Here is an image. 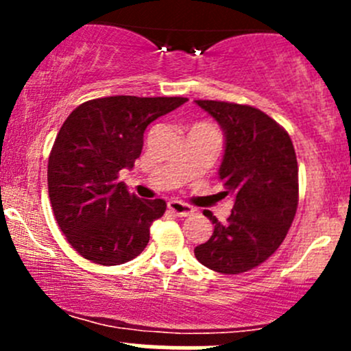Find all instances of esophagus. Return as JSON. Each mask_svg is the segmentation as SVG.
Returning a JSON list of instances; mask_svg holds the SVG:
<instances>
[{
  "label": "esophagus",
  "instance_id": "obj_1",
  "mask_svg": "<svg viewBox=\"0 0 351 351\" xmlns=\"http://www.w3.org/2000/svg\"><path fill=\"white\" fill-rule=\"evenodd\" d=\"M168 210L171 212V214L178 215V217H189V215L193 214V208L190 207V205L183 204V202H178V200L168 202Z\"/></svg>",
  "mask_w": 351,
  "mask_h": 351
}]
</instances>
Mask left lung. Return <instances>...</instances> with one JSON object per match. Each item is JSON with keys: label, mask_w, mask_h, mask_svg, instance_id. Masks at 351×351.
<instances>
[{"label": "left lung", "mask_w": 351, "mask_h": 351, "mask_svg": "<svg viewBox=\"0 0 351 351\" xmlns=\"http://www.w3.org/2000/svg\"><path fill=\"white\" fill-rule=\"evenodd\" d=\"M224 132L219 180L234 207L226 224L212 212L208 241L195 247L204 267L226 275L251 270L284 243L299 204V168L284 127L261 110L229 101L195 100Z\"/></svg>", "instance_id": "8db88e82"}]
</instances>
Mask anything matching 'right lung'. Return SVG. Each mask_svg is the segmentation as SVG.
I'll return each instance as SVG.
<instances>
[{
    "label": "right lung",
    "mask_w": 351,
    "mask_h": 351,
    "mask_svg": "<svg viewBox=\"0 0 351 351\" xmlns=\"http://www.w3.org/2000/svg\"><path fill=\"white\" fill-rule=\"evenodd\" d=\"M182 97H105L74 108L49 156L52 210L71 246L93 263L130 261L149 243V228L166 210L161 198L146 200L119 182L134 168L144 130L183 105Z\"/></svg>",
    "instance_id": "obj_1"
}]
</instances>
